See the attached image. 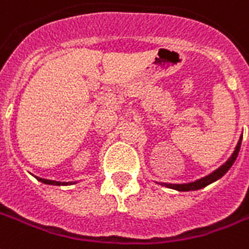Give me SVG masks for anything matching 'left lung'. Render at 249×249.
Masks as SVG:
<instances>
[{
	"instance_id": "obj_1",
	"label": "left lung",
	"mask_w": 249,
	"mask_h": 249,
	"mask_svg": "<svg viewBox=\"0 0 249 249\" xmlns=\"http://www.w3.org/2000/svg\"><path fill=\"white\" fill-rule=\"evenodd\" d=\"M242 138L243 136L240 137V140H239L238 145H236V147H235L234 153H232V155L230 157V159L227 160V162L223 164V166H221L218 170H215L214 172H212L210 175L205 176V178H202V179L200 180H196V181H193V183H188V184H164L162 183V185H166V187L168 188H172V189H176V191H180V192H187V191H196V189H201V188L206 187V185H209V184L214 183L215 180L221 179L222 176L225 175L227 171L230 170L231 166L234 164L235 159H236V157H238L239 154V150H240V145H242Z\"/></svg>"
}]
</instances>
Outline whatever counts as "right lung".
Returning <instances> with one entry per match:
<instances>
[{
  "label": "right lung",
  "mask_w": 249,
  "mask_h": 249,
  "mask_svg": "<svg viewBox=\"0 0 249 249\" xmlns=\"http://www.w3.org/2000/svg\"><path fill=\"white\" fill-rule=\"evenodd\" d=\"M36 179L41 181V183L44 184H52V185H65L68 183H60V181H53V180H47V179H41V178H36Z\"/></svg>",
  "instance_id": "add662e5"
}]
</instances>
